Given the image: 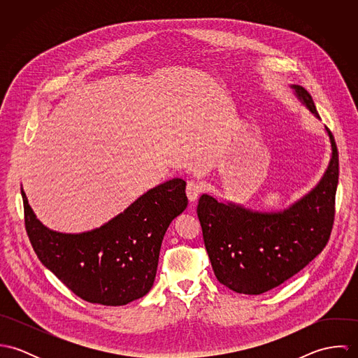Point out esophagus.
Returning <instances> with one entry per match:
<instances>
[{
	"label": "esophagus",
	"instance_id": "34e87169",
	"mask_svg": "<svg viewBox=\"0 0 358 358\" xmlns=\"http://www.w3.org/2000/svg\"><path fill=\"white\" fill-rule=\"evenodd\" d=\"M204 185L201 182H197V180H190L187 183V187H186V194H187V199L190 203H194L200 194L204 192Z\"/></svg>",
	"mask_w": 358,
	"mask_h": 358
}]
</instances>
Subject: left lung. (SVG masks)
Masks as SVG:
<instances>
[{"label":"left lung","instance_id":"8db88e82","mask_svg":"<svg viewBox=\"0 0 358 358\" xmlns=\"http://www.w3.org/2000/svg\"><path fill=\"white\" fill-rule=\"evenodd\" d=\"M296 98L320 120L310 94L291 85ZM328 166L306 196L277 212H260L203 194L197 215L205 250L220 284L234 292L260 295L299 273L327 245L339 179L338 149L331 131Z\"/></svg>","mask_w":358,"mask_h":358}]
</instances>
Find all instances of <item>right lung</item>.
Segmentation results:
<instances>
[{
	"instance_id": "obj_1",
	"label": "right lung",
	"mask_w": 358,
	"mask_h": 358,
	"mask_svg": "<svg viewBox=\"0 0 358 358\" xmlns=\"http://www.w3.org/2000/svg\"><path fill=\"white\" fill-rule=\"evenodd\" d=\"M185 190L183 179L164 182L101 227L73 234L44 226L22 189L26 231L41 263L77 296L122 306L153 287L166 229L187 206Z\"/></svg>"
}]
</instances>
